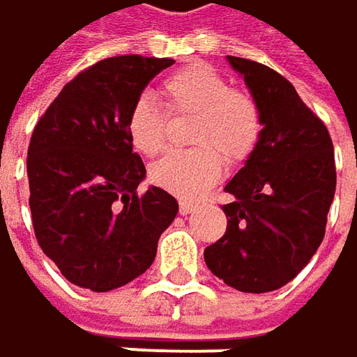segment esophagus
<instances>
[{"label":"esophagus","mask_w":357,"mask_h":357,"mask_svg":"<svg viewBox=\"0 0 357 357\" xmlns=\"http://www.w3.org/2000/svg\"><path fill=\"white\" fill-rule=\"evenodd\" d=\"M193 210H195V206H193L191 202H187V199H181V204H178V212H181L183 216H189V214H193Z\"/></svg>","instance_id":"esophagus-1"}]
</instances>
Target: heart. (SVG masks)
<instances>
[{
    "instance_id": "heart-1",
    "label": "heart",
    "mask_w": 357,
    "mask_h": 357,
    "mask_svg": "<svg viewBox=\"0 0 357 357\" xmlns=\"http://www.w3.org/2000/svg\"><path fill=\"white\" fill-rule=\"evenodd\" d=\"M160 93L172 116L195 114L189 151H172L151 166V181L185 199L204 195L220 176L225 162L250 158L262 135V116L256 99L233 89L229 79L208 64H191L164 79ZM168 114L149 97H139L126 116L132 147L153 158L166 147Z\"/></svg>"
}]
</instances>
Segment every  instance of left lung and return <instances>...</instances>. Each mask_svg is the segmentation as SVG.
Here are the masks:
<instances>
[{
	"mask_svg": "<svg viewBox=\"0 0 357 357\" xmlns=\"http://www.w3.org/2000/svg\"><path fill=\"white\" fill-rule=\"evenodd\" d=\"M243 75L262 135L225 187L227 233L206 248L208 268L243 293L280 289L310 262L324 237L337 185L333 141L295 87L260 62L229 56Z\"/></svg>",
	"mask_w": 357,
	"mask_h": 357,
	"instance_id": "obj_1",
	"label": "left lung"
}]
</instances>
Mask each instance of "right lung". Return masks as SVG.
Segmentation results:
<instances>
[{"label":"right lung","mask_w":357,"mask_h":357,"mask_svg":"<svg viewBox=\"0 0 357 357\" xmlns=\"http://www.w3.org/2000/svg\"><path fill=\"white\" fill-rule=\"evenodd\" d=\"M170 58L116 56L81 70L39 118L26 158L29 206L43 254L79 287L103 293L151 266L178 212L126 132L130 105Z\"/></svg>","instance_id":"right-lung-1"}]
</instances>
